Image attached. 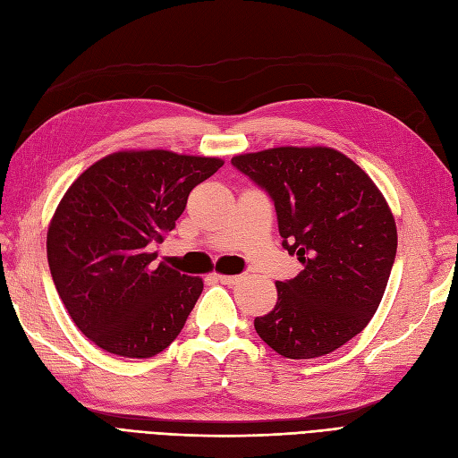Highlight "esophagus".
<instances>
[{"label":"esophagus","instance_id":"obj_1","mask_svg":"<svg viewBox=\"0 0 458 458\" xmlns=\"http://www.w3.org/2000/svg\"><path fill=\"white\" fill-rule=\"evenodd\" d=\"M217 276V281L219 283H224V284H237L241 279H242V276L241 275H224V273H217L216 275Z\"/></svg>","mask_w":458,"mask_h":458}]
</instances>
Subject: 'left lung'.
Returning a JSON list of instances; mask_svg holds the SVG:
<instances>
[{"label":"left lung","instance_id":"obj_1","mask_svg":"<svg viewBox=\"0 0 458 458\" xmlns=\"http://www.w3.org/2000/svg\"><path fill=\"white\" fill-rule=\"evenodd\" d=\"M233 165L266 189L283 246L303 269L276 281V303L254 318L259 338L288 359L335 352L377 313L397 250V227L369 174L330 147L244 152Z\"/></svg>","mask_w":458,"mask_h":458}]
</instances>
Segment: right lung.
<instances>
[{"label":"right lung","instance_id":"obj_1","mask_svg":"<svg viewBox=\"0 0 458 458\" xmlns=\"http://www.w3.org/2000/svg\"><path fill=\"white\" fill-rule=\"evenodd\" d=\"M217 157L130 148L106 155L68 187L47 229L53 283L76 327L101 350L148 359L177 338L202 293L200 276L155 263L189 192Z\"/></svg>","mask_w":458,"mask_h":458}]
</instances>
